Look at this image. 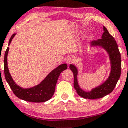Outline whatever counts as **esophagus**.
Returning <instances> with one entry per match:
<instances>
[{
  "label": "esophagus",
  "mask_w": 128,
  "mask_h": 128,
  "mask_svg": "<svg viewBox=\"0 0 128 128\" xmlns=\"http://www.w3.org/2000/svg\"><path fill=\"white\" fill-rule=\"evenodd\" d=\"M73 60H74L73 58H71V57H69V58H68L66 60V63L68 64H71L72 62H73Z\"/></svg>",
  "instance_id": "34e87169"
}]
</instances>
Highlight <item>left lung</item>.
I'll use <instances>...</instances> for the list:
<instances>
[{"label":"left lung","instance_id":"1","mask_svg":"<svg viewBox=\"0 0 128 128\" xmlns=\"http://www.w3.org/2000/svg\"><path fill=\"white\" fill-rule=\"evenodd\" d=\"M104 32L102 38L92 41V46H101L103 47L109 54L111 63V72L108 80L103 84L93 89L90 92H86L80 88L78 86L77 75L78 70L74 64H70L69 68L73 72L74 82V86L76 92L81 97L88 99L100 98L113 91L120 76L121 58L119 48L114 37L110 34L105 26H103Z\"/></svg>","mask_w":128,"mask_h":128}]
</instances>
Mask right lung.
Returning a JSON list of instances; mask_svg holds the SVG:
<instances>
[{"label":"right lung","mask_w":128,"mask_h":128,"mask_svg":"<svg viewBox=\"0 0 128 128\" xmlns=\"http://www.w3.org/2000/svg\"><path fill=\"white\" fill-rule=\"evenodd\" d=\"M15 34H14L11 36L10 38L9 39L8 46L10 44L11 41ZM8 51L9 47H8L4 53V73L6 81L8 83L14 94L20 99L29 102H42L50 100L54 93L55 86L60 74L67 69V64H64L57 67L37 86L30 88H23L15 84L9 72L7 62Z\"/></svg>","instance_id":"add662e5"}]
</instances>
